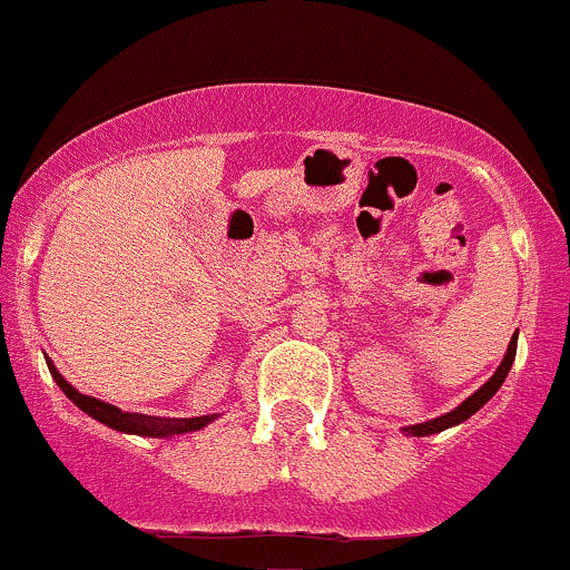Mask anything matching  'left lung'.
Wrapping results in <instances>:
<instances>
[{"mask_svg": "<svg viewBox=\"0 0 570 570\" xmlns=\"http://www.w3.org/2000/svg\"><path fill=\"white\" fill-rule=\"evenodd\" d=\"M517 340H519V332L511 336V342H508V351H505L503 361H500V366H498V370H494V375L489 377V381L483 383L481 389L475 391V394H470L468 400L462 402V405H456L454 410H451V413H443V415H438V419H430V421H424V424L402 426V432L410 434V438H430V434H438V432H443V430H451V426H459V424H462V421H468L470 415H475V413H479V410H481L483 405H487V402L492 400L494 394H498V391H500V385L505 383L508 372H511V364H513V358H517Z\"/></svg>", "mask_w": 570, "mask_h": 570, "instance_id": "left-lung-1", "label": "left lung"}]
</instances>
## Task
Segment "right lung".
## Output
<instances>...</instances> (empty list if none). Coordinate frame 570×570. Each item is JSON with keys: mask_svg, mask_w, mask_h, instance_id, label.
<instances>
[{"mask_svg": "<svg viewBox=\"0 0 570 570\" xmlns=\"http://www.w3.org/2000/svg\"><path fill=\"white\" fill-rule=\"evenodd\" d=\"M48 372H51L53 383L65 391L67 400L72 402L78 410L91 415L100 424L111 426L116 432L125 434H140V438H174V434H187L204 430L206 424H212L217 419V413L212 415H195V419H163V415H144V413H127V410H119L116 405H108V402L97 400V396L81 394L78 389H72L70 383L65 381L62 372L53 366L51 358H46Z\"/></svg>", "mask_w": 570, "mask_h": 570, "instance_id": "add662e5", "label": "right lung"}]
</instances>
